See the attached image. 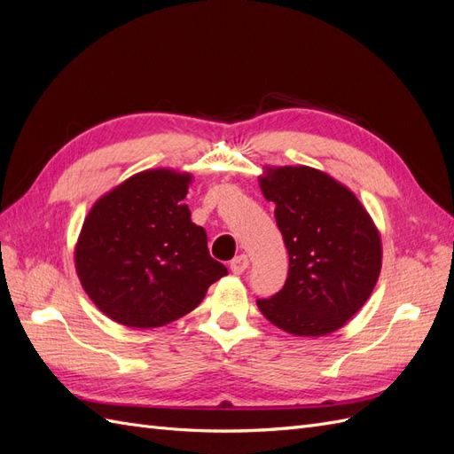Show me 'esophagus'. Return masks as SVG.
Here are the masks:
<instances>
[{"label": "esophagus", "mask_w": 454, "mask_h": 454, "mask_svg": "<svg viewBox=\"0 0 454 454\" xmlns=\"http://www.w3.org/2000/svg\"><path fill=\"white\" fill-rule=\"evenodd\" d=\"M248 265H250V261H248V255H244V254H240V255H237L235 259L231 261V265H229V269H231V272L232 274H242L246 269H248Z\"/></svg>", "instance_id": "34e87169"}]
</instances>
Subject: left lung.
<instances>
[{
  "instance_id": "obj_1",
  "label": "left lung",
  "mask_w": 454,
  "mask_h": 454,
  "mask_svg": "<svg viewBox=\"0 0 454 454\" xmlns=\"http://www.w3.org/2000/svg\"><path fill=\"white\" fill-rule=\"evenodd\" d=\"M263 197L290 255L278 294L257 299L265 318L287 333L322 337L358 312L380 272V237L360 200L332 176L309 167L267 168Z\"/></svg>"
}]
</instances>
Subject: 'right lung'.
<instances>
[{"label":"right lung","instance_id":"right-lung-1","mask_svg":"<svg viewBox=\"0 0 454 454\" xmlns=\"http://www.w3.org/2000/svg\"><path fill=\"white\" fill-rule=\"evenodd\" d=\"M189 174L145 170L109 191L89 212L75 248L83 290L109 318L159 327L199 307L227 274L184 199Z\"/></svg>","mask_w":454,"mask_h":454}]
</instances>
